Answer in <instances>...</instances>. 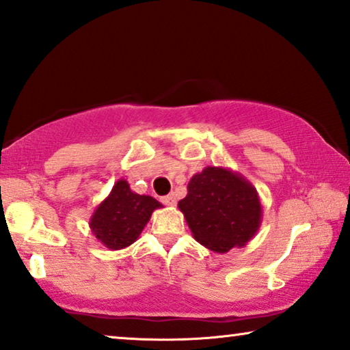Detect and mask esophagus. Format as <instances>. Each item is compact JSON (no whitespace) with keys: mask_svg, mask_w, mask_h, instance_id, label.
<instances>
[{"mask_svg":"<svg viewBox=\"0 0 350 350\" xmlns=\"http://www.w3.org/2000/svg\"><path fill=\"white\" fill-rule=\"evenodd\" d=\"M161 202H163V204H166V206H176V196L173 195V193H171V195H166V196H163L161 198Z\"/></svg>","mask_w":350,"mask_h":350,"instance_id":"obj_1","label":"esophagus"}]
</instances>
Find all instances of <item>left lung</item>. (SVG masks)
Listing matches in <instances>:
<instances>
[{
	"label": "left lung",
	"mask_w": 350,
	"mask_h": 350,
	"mask_svg": "<svg viewBox=\"0 0 350 350\" xmlns=\"http://www.w3.org/2000/svg\"><path fill=\"white\" fill-rule=\"evenodd\" d=\"M193 239L215 253L245 247L259 231L262 204L248 179L225 166H206L179 201Z\"/></svg>",
	"instance_id": "left-lung-1"
}]
</instances>
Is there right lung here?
<instances>
[{
	"label": "right lung",
	"mask_w": 350,
	"mask_h": 350,
	"mask_svg": "<svg viewBox=\"0 0 350 350\" xmlns=\"http://www.w3.org/2000/svg\"><path fill=\"white\" fill-rule=\"evenodd\" d=\"M163 207L152 196L132 191L129 182L119 179L109 195L96 207L90 228L98 243L109 250H122L132 245L148 225L155 208Z\"/></svg>",
	"instance_id": "obj_1"
}]
</instances>
